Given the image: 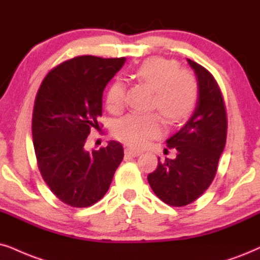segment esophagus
<instances>
[{
  "mask_svg": "<svg viewBox=\"0 0 260 260\" xmlns=\"http://www.w3.org/2000/svg\"><path fill=\"white\" fill-rule=\"evenodd\" d=\"M124 153H126L127 156L137 157V156H139V154H140V151L136 150V149H126V150H124Z\"/></svg>",
  "mask_w": 260,
  "mask_h": 260,
  "instance_id": "obj_1",
  "label": "esophagus"
}]
</instances>
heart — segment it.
Here are the masks:
<instances>
[{
	"mask_svg": "<svg viewBox=\"0 0 260 260\" xmlns=\"http://www.w3.org/2000/svg\"><path fill=\"white\" fill-rule=\"evenodd\" d=\"M138 80L153 88L151 108L158 109L169 123H179L192 114L198 101V81L188 70H179L176 61L150 57L133 72ZM107 109L119 114L124 107V85L115 80L106 94ZM163 132V119L158 113L129 114L114 124L117 140L132 147H144Z\"/></svg>",
	"mask_w": 260,
	"mask_h": 260,
	"instance_id": "b5f03b06",
	"label": "heart"
}]
</instances>
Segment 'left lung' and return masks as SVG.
Instances as JSON below:
<instances>
[{"mask_svg":"<svg viewBox=\"0 0 260 260\" xmlns=\"http://www.w3.org/2000/svg\"><path fill=\"white\" fill-rule=\"evenodd\" d=\"M187 61L198 79L196 110L185 126L167 140L169 149L177 150L176 158L158 162L156 170L147 176L154 194L176 208L193 203L211 185L228 129L225 104L217 81L203 66Z\"/></svg>","mask_w":260,"mask_h":260,"instance_id":"obj_1","label":"left lung"}]
</instances>
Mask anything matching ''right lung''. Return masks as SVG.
Here are the masks:
<instances>
[{
  "instance_id": "right-lung-1",
  "label": "right lung",
  "mask_w": 260,
  "mask_h": 260,
  "mask_svg": "<svg viewBox=\"0 0 260 260\" xmlns=\"http://www.w3.org/2000/svg\"><path fill=\"white\" fill-rule=\"evenodd\" d=\"M126 58L92 55L62 62L42 81L32 114L38 169L57 199L87 208L103 198L123 159L119 141L85 149L91 128H100L102 96Z\"/></svg>"
}]
</instances>
